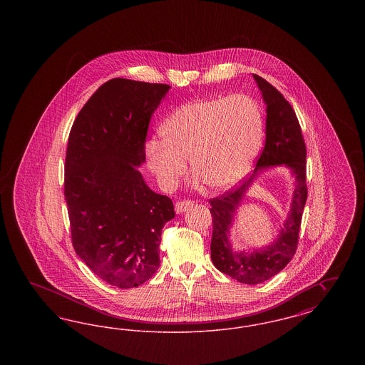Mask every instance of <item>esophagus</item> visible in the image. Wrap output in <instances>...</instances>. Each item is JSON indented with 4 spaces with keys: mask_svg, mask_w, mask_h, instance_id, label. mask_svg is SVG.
Here are the masks:
<instances>
[{
    "mask_svg": "<svg viewBox=\"0 0 365 365\" xmlns=\"http://www.w3.org/2000/svg\"><path fill=\"white\" fill-rule=\"evenodd\" d=\"M192 205H194V201H191V200L178 201V202L175 204V210H176V213H183V212H186L187 209L191 208Z\"/></svg>",
    "mask_w": 365,
    "mask_h": 365,
    "instance_id": "esophagus-1",
    "label": "esophagus"
}]
</instances>
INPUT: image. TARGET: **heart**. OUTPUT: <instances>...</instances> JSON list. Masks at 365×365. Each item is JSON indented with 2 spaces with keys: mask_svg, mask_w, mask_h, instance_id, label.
Segmentation results:
<instances>
[{
  "mask_svg": "<svg viewBox=\"0 0 365 365\" xmlns=\"http://www.w3.org/2000/svg\"><path fill=\"white\" fill-rule=\"evenodd\" d=\"M164 139H149L145 155L164 189L191 173L208 189L227 190L252 168L264 133L261 106L246 94L198 100L176 109L161 128Z\"/></svg>",
  "mask_w": 365,
  "mask_h": 365,
  "instance_id": "1",
  "label": "heart"
}]
</instances>
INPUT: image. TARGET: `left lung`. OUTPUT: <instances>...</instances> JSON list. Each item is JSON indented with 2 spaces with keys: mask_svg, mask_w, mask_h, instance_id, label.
<instances>
[{
  "mask_svg": "<svg viewBox=\"0 0 365 365\" xmlns=\"http://www.w3.org/2000/svg\"><path fill=\"white\" fill-rule=\"evenodd\" d=\"M255 79L267 104L265 146L257 158L255 174L242 185L209 200L212 213L210 259L215 267L241 283L257 284L280 272L294 257L302 212L308 197L307 187V146L294 109L278 88L255 75ZM286 163L296 176V189L291 213L279 240L253 252H235L227 241V228L244 191L258 173V170Z\"/></svg>",
  "mask_w": 365,
  "mask_h": 365,
  "instance_id": "8db88e82",
  "label": "left lung"
}]
</instances>
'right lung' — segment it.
I'll return each mask as SVG.
<instances>
[{
  "mask_svg": "<svg viewBox=\"0 0 365 365\" xmlns=\"http://www.w3.org/2000/svg\"><path fill=\"white\" fill-rule=\"evenodd\" d=\"M170 90L123 78L105 82L71 128L64 197L76 255L106 283L131 289L156 274L161 230L175 217L170 197L145 183L149 122Z\"/></svg>",
  "mask_w": 365,
  "mask_h": 365,
  "instance_id": "1",
  "label": "right lung"
}]
</instances>
